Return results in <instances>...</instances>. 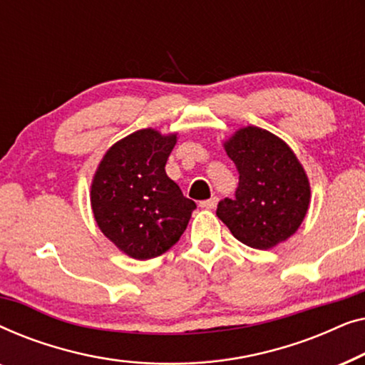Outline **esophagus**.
Segmentation results:
<instances>
[{"label":"esophagus","instance_id":"obj_1","mask_svg":"<svg viewBox=\"0 0 365 365\" xmlns=\"http://www.w3.org/2000/svg\"><path fill=\"white\" fill-rule=\"evenodd\" d=\"M216 204H217V197H211V199H207V201L199 202V206L204 209H214L216 207Z\"/></svg>","mask_w":365,"mask_h":365}]
</instances>
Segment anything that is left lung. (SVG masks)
I'll return each instance as SVG.
<instances>
[{
  "label": "left lung",
  "instance_id": "1",
  "mask_svg": "<svg viewBox=\"0 0 365 365\" xmlns=\"http://www.w3.org/2000/svg\"><path fill=\"white\" fill-rule=\"evenodd\" d=\"M224 149L239 171L236 197L217 204V217L249 247L267 251L287 241L311 204V184L287 143L262 128L237 129Z\"/></svg>",
  "mask_w": 365,
  "mask_h": 365
}]
</instances>
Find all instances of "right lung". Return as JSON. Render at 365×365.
<instances>
[{
  "label": "right lung",
  "mask_w": 365,
  "mask_h": 365,
  "mask_svg": "<svg viewBox=\"0 0 365 365\" xmlns=\"http://www.w3.org/2000/svg\"><path fill=\"white\" fill-rule=\"evenodd\" d=\"M176 143L178 133L139 129L108 149L93 176L94 221L133 259L146 261L171 249L196 209L164 169Z\"/></svg>",
  "instance_id": "add662e5"
}]
</instances>
